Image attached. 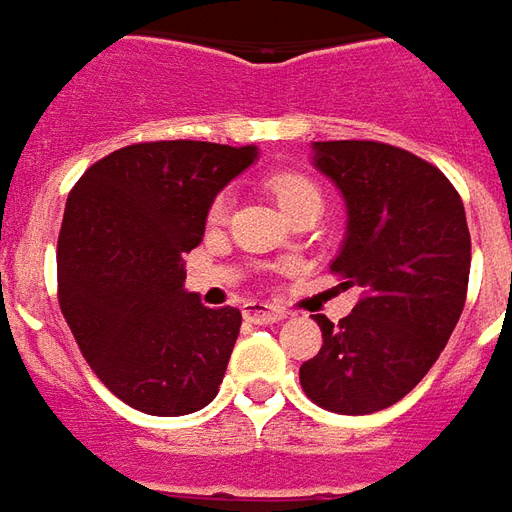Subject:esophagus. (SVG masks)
I'll list each match as a JSON object with an SVG mask.
<instances>
[{
    "label": "esophagus",
    "instance_id": "34e87169",
    "mask_svg": "<svg viewBox=\"0 0 512 512\" xmlns=\"http://www.w3.org/2000/svg\"><path fill=\"white\" fill-rule=\"evenodd\" d=\"M242 317L248 322H256V325H273V322L284 320L286 311L278 306H270V303L253 300V303H245V306H242Z\"/></svg>",
    "mask_w": 512,
    "mask_h": 512
}]
</instances>
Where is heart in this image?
Masks as SVG:
<instances>
[{"label": "heart", "mask_w": 512, "mask_h": 512, "mask_svg": "<svg viewBox=\"0 0 512 512\" xmlns=\"http://www.w3.org/2000/svg\"><path fill=\"white\" fill-rule=\"evenodd\" d=\"M267 187L275 195V201L281 204L284 212H292L295 206L317 201L322 204V192L317 187V181L300 173V170H275L273 176L267 179ZM228 206H231V195L220 192L215 201L209 204V223H223L228 217Z\"/></svg>", "instance_id": "1"}]
</instances>
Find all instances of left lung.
Segmentation results:
<instances>
[{"mask_svg":"<svg viewBox=\"0 0 512 512\" xmlns=\"http://www.w3.org/2000/svg\"><path fill=\"white\" fill-rule=\"evenodd\" d=\"M314 165L347 204L331 273L361 300L336 328L314 317L322 347L300 386L325 411L364 416L400 402L447 347L469 289V226L452 181L405 148L328 140L314 143Z\"/></svg>","mask_w":512,"mask_h":512,"instance_id":"left-lung-1","label":"left lung"}]
</instances>
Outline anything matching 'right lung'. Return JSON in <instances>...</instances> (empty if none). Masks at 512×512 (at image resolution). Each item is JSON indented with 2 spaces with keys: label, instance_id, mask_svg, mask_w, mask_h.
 I'll return each instance as SVG.
<instances>
[{
  "label": "right lung",
  "instance_id": "right-lung-1",
  "mask_svg": "<svg viewBox=\"0 0 512 512\" xmlns=\"http://www.w3.org/2000/svg\"><path fill=\"white\" fill-rule=\"evenodd\" d=\"M253 159V146L134 143L68 192L60 311L90 369L137 411L184 416L217 397L242 314L184 292L181 253L201 242L209 204Z\"/></svg>",
  "mask_w": 512,
  "mask_h": 512
}]
</instances>
